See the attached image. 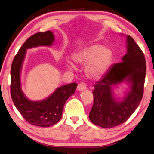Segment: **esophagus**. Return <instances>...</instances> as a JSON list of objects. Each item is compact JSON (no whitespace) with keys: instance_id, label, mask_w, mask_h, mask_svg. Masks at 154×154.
<instances>
[{"instance_id":"1","label":"esophagus","mask_w":154,"mask_h":154,"mask_svg":"<svg viewBox=\"0 0 154 154\" xmlns=\"http://www.w3.org/2000/svg\"><path fill=\"white\" fill-rule=\"evenodd\" d=\"M77 89H78V90H79V91L85 90V89H86V85L85 84V83H79V84L78 85Z\"/></svg>"}]
</instances>
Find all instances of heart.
<instances>
[{
	"label": "heart",
	"mask_w": 154,
	"mask_h": 154,
	"mask_svg": "<svg viewBox=\"0 0 154 154\" xmlns=\"http://www.w3.org/2000/svg\"><path fill=\"white\" fill-rule=\"evenodd\" d=\"M72 58L78 64L87 63L85 68L87 75L96 79L103 76L108 71L113 59V54L109 48L94 44L77 51Z\"/></svg>",
	"instance_id": "1"
}]
</instances>
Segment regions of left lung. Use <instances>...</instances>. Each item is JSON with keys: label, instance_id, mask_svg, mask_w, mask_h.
I'll use <instances>...</instances> for the list:
<instances>
[{"label": "left lung", "instance_id": "obj_1", "mask_svg": "<svg viewBox=\"0 0 154 154\" xmlns=\"http://www.w3.org/2000/svg\"><path fill=\"white\" fill-rule=\"evenodd\" d=\"M146 63L141 49L130 35H127V54L122 62L111 66L101 80L94 85V104L89 119L104 128L122 124L137 109L143 97ZM123 81L131 85V91L122 100L113 96L112 87Z\"/></svg>", "mask_w": 154, "mask_h": 154}]
</instances>
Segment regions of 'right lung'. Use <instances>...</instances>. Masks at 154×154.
<instances>
[{"instance_id": "add662e5", "label": "right lung", "mask_w": 154, "mask_h": 154, "mask_svg": "<svg viewBox=\"0 0 154 154\" xmlns=\"http://www.w3.org/2000/svg\"><path fill=\"white\" fill-rule=\"evenodd\" d=\"M54 41V34L50 31L33 34L20 47L11 65V94L13 103L25 120L34 126L48 127L58 123L62 117L64 104L77 87L76 83L59 87L41 101H32L24 96L20 88V74L26 49L39 45L50 46Z\"/></svg>"}]
</instances>
